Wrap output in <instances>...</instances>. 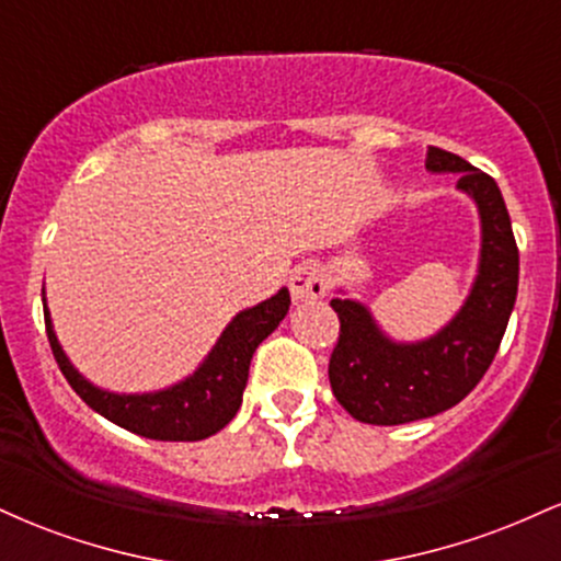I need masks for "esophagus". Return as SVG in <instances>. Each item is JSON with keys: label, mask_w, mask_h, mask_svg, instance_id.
<instances>
[{"label": "esophagus", "mask_w": 561, "mask_h": 561, "mask_svg": "<svg viewBox=\"0 0 561 561\" xmlns=\"http://www.w3.org/2000/svg\"><path fill=\"white\" fill-rule=\"evenodd\" d=\"M327 285H330V282H327L324 268L313 261L300 263V266L293 272V276H289V293H293L295 302L324 298Z\"/></svg>", "instance_id": "obj_1"}]
</instances>
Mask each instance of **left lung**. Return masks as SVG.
I'll return each instance as SVG.
<instances>
[{"instance_id":"left-lung-1","label":"left lung","mask_w":561,"mask_h":561,"mask_svg":"<svg viewBox=\"0 0 561 561\" xmlns=\"http://www.w3.org/2000/svg\"><path fill=\"white\" fill-rule=\"evenodd\" d=\"M427 169L459 173L456 186L478 203L480 274L454 321L422 343H392L362 302H330L340 319L332 392L353 420L366 424L427 420L465 401L499 353L517 300L519 250L499 184L440 147H430Z\"/></svg>"}]
</instances>
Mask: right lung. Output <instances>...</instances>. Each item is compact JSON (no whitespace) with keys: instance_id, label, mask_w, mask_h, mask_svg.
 <instances>
[{"instance_id":"add662e5","label":"right lung","mask_w":561,"mask_h":561,"mask_svg":"<svg viewBox=\"0 0 561 561\" xmlns=\"http://www.w3.org/2000/svg\"><path fill=\"white\" fill-rule=\"evenodd\" d=\"M287 311L289 293L279 289L274 298L237 313L195 375L169 390L145 392V396H118V392L94 388L62 353L47 306H44V324H47L49 347H53L57 366L70 388L79 392L81 401L92 405L96 414L150 440H205L234 420L242 403V390L248 385L250 358L255 347L279 327Z\"/></svg>"}]
</instances>
